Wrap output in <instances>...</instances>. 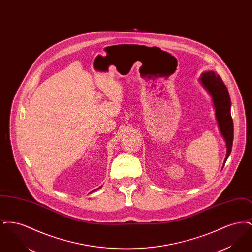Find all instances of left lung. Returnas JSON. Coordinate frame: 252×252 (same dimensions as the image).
I'll return each instance as SVG.
<instances>
[{
  "label": "left lung",
  "mask_w": 252,
  "mask_h": 252,
  "mask_svg": "<svg viewBox=\"0 0 252 252\" xmlns=\"http://www.w3.org/2000/svg\"><path fill=\"white\" fill-rule=\"evenodd\" d=\"M201 85L212 97L213 105L216 109V118L218 127L227 145V155L223 167L231 152L233 142V122L230 115V98L228 89L221 77L214 71L204 72L199 78Z\"/></svg>",
  "instance_id": "8db88e82"
}]
</instances>
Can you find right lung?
<instances>
[{
	"label": "right lung",
	"instance_id": "add662e5",
	"mask_svg": "<svg viewBox=\"0 0 252 252\" xmlns=\"http://www.w3.org/2000/svg\"><path fill=\"white\" fill-rule=\"evenodd\" d=\"M96 190H98V189H96Z\"/></svg>",
	"mask_w": 252,
	"mask_h": 252
}]
</instances>
